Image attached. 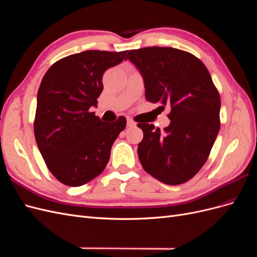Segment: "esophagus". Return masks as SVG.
<instances>
[{"instance_id": "esophagus-1", "label": "esophagus", "mask_w": 257, "mask_h": 257, "mask_svg": "<svg viewBox=\"0 0 257 257\" xmlns=\"http://www.w3.org/2000/svg\"><path fill=\"white\" fill-rule=\"evenodd\" d=\"M126 125H127V127H133V126L136 125V123H135L133 120H132V119H127Z\"/></svg>"}]
</instances>
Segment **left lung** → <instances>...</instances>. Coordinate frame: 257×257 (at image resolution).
Instances as JSON below:
<instances>
[{"label":"left lung","mask_w":257,"mask_h":257,"mask_svg":"<svg viewBox=\"0 0 257 257\" xmlns=\"http://www.w3.org/2000/svg\"><path fill=\"white\" fill-rule=\"evenodd\" d=\"M125 60L141 72L148 102L172 108L164 132L137 124L144 132L139 161L163 183L189 181L204 166L221 125V98L210 73L192 53L170 47L130 50Z\"/></svg>","instance_id":"obj_1"}]
</instances>
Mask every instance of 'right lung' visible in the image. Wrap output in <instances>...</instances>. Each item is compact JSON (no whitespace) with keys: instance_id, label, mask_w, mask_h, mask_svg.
<instances>
[{"instance_id":"obj_1","label":"right lung","mask_w":257,"mask_h":257,"mask_svg":"<svg viewBox=\"0 0 257 257\" xmlns=\"http://www.w3.org/2000/svg\"><path fill=\"white\" fill-rule=\"evenodd\" d=\"M127 51L87 50L57 61L37 93L34 135L50 173L68 186H80L103 173L112 144L126 126L119 116L100 121L90 107L103 91L108 68L125 60Z\"/></svg>"}]
</instances>
